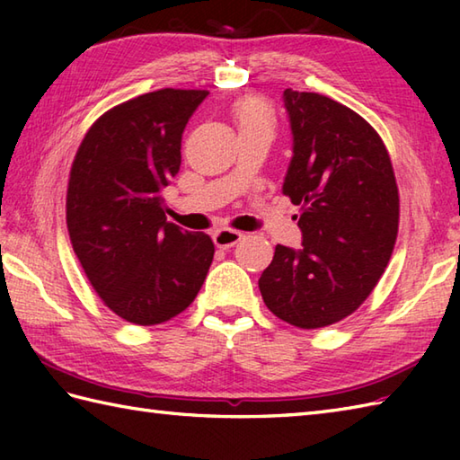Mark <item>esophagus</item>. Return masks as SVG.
Returning <instances> with one entry per match:
<instances>
[{"label":"esophagus","mask_w":460,"mask_h":460,"mask_svg":"<svg viewBox=\"0 0 460 460\" xmlns=\"http://www.w3.org/2000/svg\"><path fill=\"white\" fill-rule=\"evenodd\" d=\"M241 239H243V233H239L235 229H219L213 233V243H215V247H219V249H229L233 245H237Z\"/></svg>","instance_id":"esophagus-1"}]
</instances>
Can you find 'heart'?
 <instances>
[{"label":"heart","instance_id":"obj_1","mask_svg":"<svg viewBox=\"0 0 460 460\" xmlns=\"http://www.w3.org/2000/svg\"><path fill=\"white\" fill-rule=\"evenodd\" d=\"M233 120L237 124L239 136L241 134H261L272 138L277 130L275 112L270 106L261 99H241L233 106Z\"/></svg>","mask_w":460,"mask_h":460}]
</instances>
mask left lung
<instances>
[{"label":"left lung","instance_id":"obj_1","mask_svg":"<svg viewBox=\"0 0 460 460\" xmlns=\"http://www.w3.org/2000/svg\"><path fill=\"white\" fill-rule=\"evenodd\" d=\"M292 160L282 193L300 208L302 249L277 245L259 288L272 314L305 330L359 308L395 247L399 191L384 140L348 106L318 93L282 94Z\"/></svg>","mask_w":460,"mask_h":460}]
</instances>
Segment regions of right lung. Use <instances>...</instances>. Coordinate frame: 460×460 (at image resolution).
I'll list each match as a JSON object with an SVG mask.
<instances>
[{"mask_svg":"<svg viewBox=\"0 0 460 460\" xmlns=\"http://www.w3.org/2000/svg\"><path fill=\"white\" fill-rule=\"evenodd\" d=\"M208 91L162 89L114 106L76 150L66 229L86 279L116 316L138 326L188 308L213 261L205 233L165 219L162 190L181 164V134Z\"/></svg>","mask_w":460,"mask_h":460,"instance_id":"obj_1","label":"right lung"}]
</instances>
